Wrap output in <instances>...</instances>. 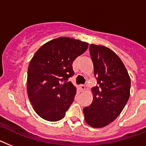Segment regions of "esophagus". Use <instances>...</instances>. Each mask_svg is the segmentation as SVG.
<instances>
[{
  "mask_svg": "<svg viewBox=\"0 0 146 146\" xmlns=\"http://www.w3.org/2000/svg\"><path fill=\"white\" fill-rule=\"evenodd\" d=\"M80 89L82 91H84L86 90V85H84V84H81Z\"/></svg>",
  "mask_w": 146,
  "mask_h": 146,
  "instance_id": "1",
  "label": "esophagus"
}]
</instances>
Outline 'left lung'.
<instances>
[{
	"label": "left lung",
	"instance_id": "8db88e82",
	"mask_svg": "<svg viewBox=\"0 0 146 146\" xmlns=\"http://www.w3.org/2000/svg\"><path fill=\"white\" fill-rule=\"evenodd\" d=\"M90 54L98 86L92 89V103L83 111L88 125L102 128L117 118L126 106L131 80L122 61L111 49L91 44Z\"/></svg>",
	"mask_w": 146,
	"mask_h": 146
}]
</instances>
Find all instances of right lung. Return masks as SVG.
<instances>
[{"label":"right lung","instance_id":"right-lung-1","mask_svg":"<svg viewBox=\"0 0 146 146\" xmlns=\"http://www.w3.org/2000/svg\"><path fill=\"white\" fill-rule=\"evenodd\" d=\"M88 48V43L73 38H56L40 47L28 69L27 92L33 108L48 121L62 119L73 103L76 89L69 78L73 62Z\"/></svg>","mask_w":146,"mask_h":146}]
</instances>
